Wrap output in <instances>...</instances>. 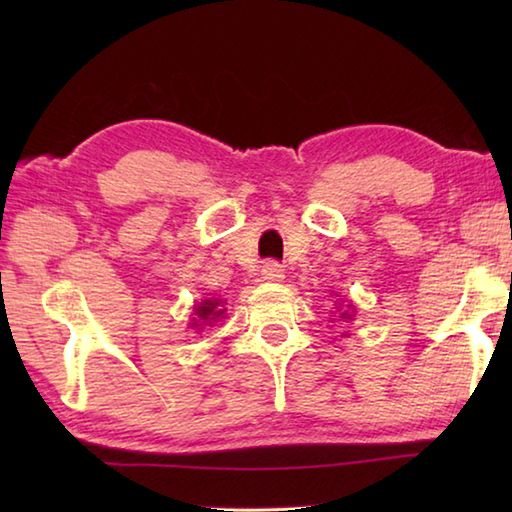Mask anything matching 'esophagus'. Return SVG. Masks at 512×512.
<instances>
[{"instance_id": "1", "label": "esophagus", "mask_w": 512, "mask_h": 512, "mask_svg": "<svg viewBox=\"0 0 512 512\" xmlns=\"http://www.w3.org/2000/svg\"><path fill=\"white\" fill-rule=\"evenodd\" d=\"M262 279L268 281V284H279V281L284 279V266L270 259V262L262 266Z\"/></svg>"}]
</instances>
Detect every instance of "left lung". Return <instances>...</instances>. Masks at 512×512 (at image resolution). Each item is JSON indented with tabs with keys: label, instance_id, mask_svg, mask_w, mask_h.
<instances>
[{
	"label": "left lung",
	"instance_id": "8db88e82",
	"mask_svg": "<svg viewBox=\"0 0 512 512\" xmlns=\"http://www.w3.org/2000/svg\"><path fill=\"white\" fill-rule=\"evenodd\" d=\"M347 308H352V306H347ZM341 317H343V319H352V317H354V312H352V314H350V312H343Z\"/></svg>",
	"mask_w": 512,
	"mask_h": 512
}]
</instances>
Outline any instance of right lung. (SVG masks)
I'll return each instance as SVG.
<instances>
[{
  "label": "right lung",
  "mask_w": 512,
  "mask_h": 512,
  "mask_svg": "<svg viewBox=\"0 0 512 512\" xmlns=\"http://www.w3.org/2000/svg\"><path fill=\"white\" fill-rule=\"evenodd\" d=\"M222 299H204L202 303L193 308L195 319L191 323V328H200V325H213L217 319L224 317V308H222Z\"/></svg>",
  "instance_id": "add662e5"
}]
</instances>
